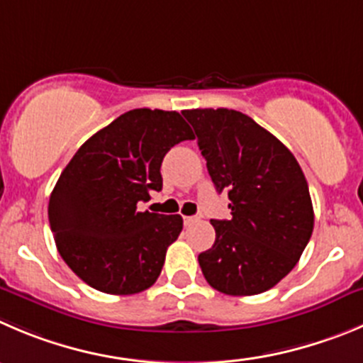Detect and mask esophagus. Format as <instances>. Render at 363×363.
<instances>
[{"mask_svg": "<svg viewBox=\"0 0 363 363\" xmlns=\"http://www.w3.org/2000/svg\"><path fill=\"white\" fill-rule=\"evenodd\" d=\"M184 223H185V226H191V224L198 223V217H196V216H187V217H184Z\"/></svg>", "mask_w": 363, "mask_h": 363, "instance_id": "1", "label": "esophagus"}]
</instances>
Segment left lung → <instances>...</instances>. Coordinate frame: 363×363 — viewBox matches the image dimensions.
Listing matches in <instances>:
<instances>
[{
	"label": "left lung",
	"mask_w": 363,
	"mask_h": 363,
	"mask_svg": "<svg viewBox=\"0 0 363 363\" xmlns=\"http://www.w3.org/2000/svg\"><path fill=\"white\" fill-rule=\"evenodd\" d=\"M192 124L230 220L212 219L216 242L198 257L210 287L228 296L272 289L298 264L313 230L308 184L294 155L250 116L228 108L182 112Z\"/></svg>",
	"instance_id": "left-lung-1"
}]
</instances>
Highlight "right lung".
Segmentation results:
<instances>
[{"label": "right lung", "mask_w": 363, "mask_h": 363, "mask_svg": "<svg viewBox=\"0 0 363 363\" xmlns=\"http://www.w3.org/2000/svg\"><path fill=\"white\" fill-rule=\"evenodd\" d=\"M192 139L178 112L135 108L85 140L65 165L48 217L60 257L92 289L128 296L157 281L184 219L137 205L162 191L165 153Z\"/></svg>", "instance_id": "right-lung-1"}]
</instances>
